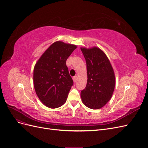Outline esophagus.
Listing matches in <instances>:
<instances>
[{
	"instance_id": "34e87169",
	"label": "esophagus",
	"mask_w": 148,
	"mask_h": 148,
	"mask_svg": "<svg viewBox=\"0 0 148 148\" xmlns=\"http://www.w3.org/2000/svg\"><path fill=\"white\" fill-rule=\"evenodd\" d=\"M77 79H78L77 76H75V77H73V82H74L75 83V82H77Z\"/></svg>"
}]
</instances>
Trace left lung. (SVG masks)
I'll return each mask as SVG.
<instances>
[{
    "instance_id": "8db88e82",
    "label": "left lung",
    "mask_w": 148,
    "mask_h": 148,
    "mask_svg": "<svg viewBox=\"0 0 148 148\" xmlns=\"http://www.w3.org/2000/svg\"><path fill=\"white\" fill-rule=\"evenodd\" d=\"M86 62L88 80L81 91L83 104L92 109L104 106L112 96L115 88L114 71L108 58L99 48L82 47Z\"/></svg>"
}]
</instances>
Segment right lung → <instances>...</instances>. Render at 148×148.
Returning a JSON list of instances; mask_svg holds the SVG:
<instances>
[{
	"instance_id": "add662e5",
	"label": "right lung",
	"mask_w": 148,
	"mask_h": 148,
	"mask_svg": "<svg viewBox=\"0 0 148 148\" xmlns=\"http://www.w3.org/2000/svg\"><path fill=\"white\" fill-rule=\"evenodd\" d=\"M77 46L62 41L53 43L34 68L36 93L43 104L55 109L64 104L73 84L66 61Z\"/></svg>"
}]
</instances>
